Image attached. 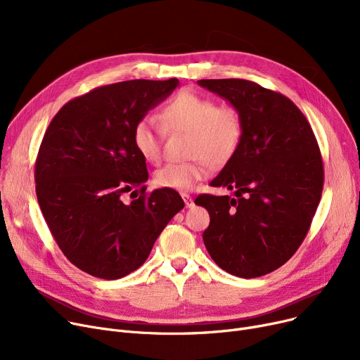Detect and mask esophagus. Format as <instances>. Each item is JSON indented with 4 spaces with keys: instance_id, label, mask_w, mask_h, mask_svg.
Returning <instances> with one entry per match:
<instances>
[{
    "instance_id": "34e87169",
    "label": "esophagus",
    "mask_w": 360,
    "mask_h": 360,
    "mask_svg": "<svg viewBox=\"0 0 360 360\" xmlns=\"http://www.w3.org/2000/svg\"><path fill=\"white\" fill-rule=\"evenodd\" d=\"M182 200H184V202H185L186 207H193V205H194V200L191 198L190 194H182Z\"/></svg>"
}]
</instances>
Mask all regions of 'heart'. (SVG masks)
Returning <instances> with one entry per match:
<instances>
[{"label": "heart", "instance_id": "heart-1", "mask_svg": "<svg viewBox=\"0 0 360 360\" xmlns=\"http://www.w3.org/2000/svg\"><path fill=\"white\" fill-rule=\"evenodd\" d=\"M160 121L169 132H188V155L195 158L186 163H166L156 169L153 182L159 188L174 191H190L209 176L210 163L228 162L238 150L243 122L240 113L231 105L217 103L202 94L185 90L167 102L160 112ZM163 131L155 120L143 118L132 129V144L137 153L150 163L162 156Z\"/></svg>", "mask_w": 360, "mask_h": 360}]
</instances>
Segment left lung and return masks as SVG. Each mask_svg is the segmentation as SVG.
Wrapping results in <instances>:
<instances>
[{
    "label": "left lung",
    "mask_w": 360,
    "mask_h": 360,
    "mask_svg": "<svg viewBox=\"0 0 360 360\" xmlns=\"http://www.w3.org/2000/svg\"><path fill=\"white\" fill-rule=\"evenodd\" d=\"M197 83L236 108L243 122L238 150L210 182L235 190L238 198H195L210 214L204 245L233 276L269 274L304 242L323 194L324 167L314 131L281 93L240 79Z\"/></svg>",
    "instance_id": "left-lung-1"
}]
</instances>
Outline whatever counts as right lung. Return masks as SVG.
Listing matches in <instances>:
<instances>
[{
  "mask_svg": "<svg viewBox=\"0 0 360 360\" xmlns=\"http://www.w3.org/2000/svg\"><path fill=\"white\" fill-rule=\"evenodd\" d=\"M179 86L129 80L65 103L51 121L34 166L36 195L64 255L82 271L117 280L141 267L158 236L184 209L174 190L146 195V160L132 129ZM140 187L125 205L120 195ZM132 198V197H131Z\"/></svg>",
  "mask_w": 360,
  "mask_h": 360,
  "instance_id": "add662e5",
  "label": "right lung"
}]
</instances>
